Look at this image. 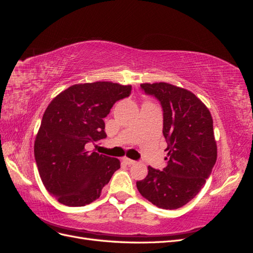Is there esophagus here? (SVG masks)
I'll list each match as a JSON object with an SVG mask.
<instances>
[{"label": "esophagus", "instance_id": "1", "mask_svg": "<svg viewBox=\"0 0 253 253\" xmlns=\"http://www.w3.org/2000/svg\"><path fill=\"white\" fill-rule=\"evenodd\" d=\"M124 160H125V163H126V165H128V166H132V165H135V164H136L135 160L129 159V158H125Z\"/></svg>", "mask_w": 253, "mask_h": 253}]
</instances>
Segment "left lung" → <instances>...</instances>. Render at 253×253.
<instances>
[{
    "instance_id": "1",
    "label": "left lung",
    "mask_w": 253,
    "mask_h": 253,
    "mask_svg": "<svg viewBox=\"0 0 253 253\" xmlns=\"http://www.w3.org/2000/svg\"><path fill=\"white\" fill-rule=\"evenodd\" d=\"M145 95L163 109V133L168 143L163 171L148 167V175L136 182L140 194L162 209H178L200 192L216 162L213 120L193 93L172 84L143 83Z\"/></svg>"
}]
</instances>
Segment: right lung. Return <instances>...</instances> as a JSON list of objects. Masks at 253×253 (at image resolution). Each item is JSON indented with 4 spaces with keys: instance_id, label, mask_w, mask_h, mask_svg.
Instances as JSON below:
<instances>
[{
    "instance_id": "add662e5",
    "label": "right lung",
    "mask_w": 253,
    "mask_h": 253,
    "mask_svg": "<svg viewBox=\"0 0 253 253\" xmlns=\"http://www.w3.org/2000/svg\"><path fill=\"white\" fill-rule=\"evenodd\" d=\"M131 90V85L104 81L75 84L48 104L36 137L35 159L43 185L59 203H93L120 168L117 158L87 147L105 138L103 118Z\"/></svg>"
}]
</instances>
